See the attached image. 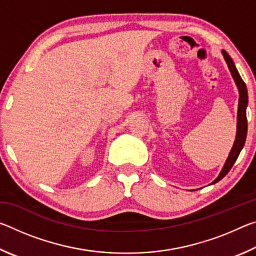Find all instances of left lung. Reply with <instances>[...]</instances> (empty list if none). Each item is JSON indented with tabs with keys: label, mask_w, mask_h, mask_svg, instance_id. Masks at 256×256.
<instances>
[{
	"label": "left lung",
	"mask_w": 256,
	"mask_h": 256,
	"mask_svg": "<svg viewBox=\"0 0 256 256\" xmlns=\"http://www.w3.org/2000/svg\"><path fill=\"white\" fill-rule=\"evenodd\" d=\"M222 54L224 56V60H226L229 71L232 73V79L237 86L238 94H240V98H238V110H237V131H236L235 141H234L232 148L228 154L226 162H224L222 170L219 172L218 177H216L211 184L216 183V182H219L228 174V172L230 170L232 164H235L238 156H240V151L242 149V146L245 144L246 134H248V118H246V108H248V88H246L245 82L242 81L240 73H238L237 68L235 66V63L232 62L230 56H229L227 52L224 50H222Z\"/></svg>",
	"instance_id": "obj_1"
}]
</instances>
